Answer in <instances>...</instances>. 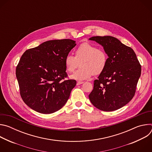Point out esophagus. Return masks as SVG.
I'll list each match as a JSON object with an SVG mask.
<instances>
[{"instance_id": "obj_1", "label": "esophagus", "mask_w": 152, "mask_h": 152, "mask_svg": "<svg viewBox=\"0 0 152 152\" xmlns=\"http://www.w3.org/2000/svg\"><path fill=\"white\" fill-rule=\"evenodd\" d=\"M83 83V82H82V81H77V85H80V84H82Z\"/></svg>"}]
</instances>
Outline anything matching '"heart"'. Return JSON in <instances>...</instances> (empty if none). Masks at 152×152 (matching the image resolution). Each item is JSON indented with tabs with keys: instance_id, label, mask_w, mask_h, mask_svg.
I'll return each mask as SVG.
<instances>
[{
	"instance_id": "b5f03b06",
	"label": "heart",
	"mask_w": 152,
	"mask_h": 152,
	"mask_svg": "<svg viewBox=\"0 0 152 152\" xmlns=\"http://www.w3.org/2000/svg\"><path fill=\"white\" fill-rule=\"evenodd\" d=\"M80 64V69L71 75L70 78L77 80L89 79L93 75L102 73L107 65L105 52L88 42H83L75 51V56L68 54L64 59L66 70L73 72Z\"/></svg>"
}]
</instances>
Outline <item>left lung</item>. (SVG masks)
Listing matches in <instances>:
<instances>
[{"instance_id": "1", "label": "left lung", "mask_w": 152, "mask_h": 152, "mask_svg": "<svg viewBox=\"0 0 152 152\" xmlns=\"http://www.w3.org/2000/svg\"><path fill=\"white\" fill-rule=\"evenodd\" d=\"M103 48L108 56L107 65L88 97L91 103L103 111L117 110L135 95L141 67L134 50L111 36L89 38Z\"/></svg>"}]
</instances>
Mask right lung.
Segmentation results:
<instances>
[{
  "mask_svg": "<svg viewBox=\"0 0 152 152\" xmlns=\"http://www.w3.org/2000/svg\"><path fill=\"white\" fill-rule=\"evenodd\" d=\"M76 45L70 39L49 40L28 49L16 67L20 95L32 110L53 113L65 105L76 85L67 76L64 59Z\"/></svg>",
  "mask_w": 152,
  "mask_h": 152,
  "instance_id": "right-lung-1",
  "label": "right lung"
}]
</instances>
